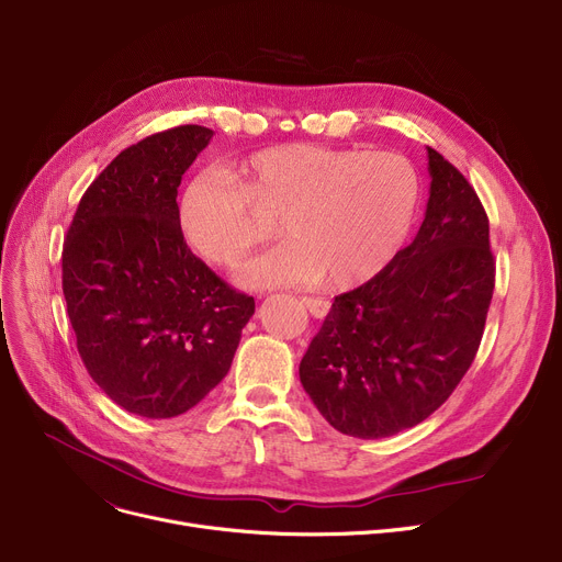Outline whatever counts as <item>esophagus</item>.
Listing matches in <instances>:
<instances>
[{"mask_svg":"<svg viewBox=\"0 0 562 562\" xmlns=\"http://www.w3.org/2000/svg\"><path fill=\"white\" fill-rule=\"evenodd\" d=\"M301 303L307 307V312H310L314 318H325L327 312H329V303L323 301V297H303Z\"/></svg>","mask_w":562,"mask_h":562,"instance_id":"1","label":"esophagus"}]
</instances>
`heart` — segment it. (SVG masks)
Returning <instances> with one entry per match:
<instances>
[{"instance_id": "b5f03b06", "label": "heart", "mask_w": 562, "mask_h": 562, "mask_svg": "<svg viewBox=\"0 0 562 562\" xmlns=\"http://www.w3.org/2000/svg\"><path fill=\"white\" fill-rule=\"evenodd\" d=\"M420 178L404 156L318 144H280L205 169L178 203L182 239L212 267L233 269L273 235L280 246L239 271L246 289L318 284L355 289L382 273L406 241Z\"/></svg>"}]
</instances>
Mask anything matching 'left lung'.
<instances>
[{
	"mask_svg": "<svg viewBox=\"0 0 562 562\" xmlns=\"http://www.w3.org/2000/svg\"><path fill=\"white\" fill-rule=\"evenodd\" d=\"M423 226L391 265L334 297L303 361L321 416L355 438L416 427L452 395L481 344L495 289L488 216L465 176L427 146Z\"/></svg>",
	"mask_w": 562,
	"mask_h": 562,
	"instance_id": "obj_1",
	"label": "left lung"
}]
</instances>
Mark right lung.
I'll return each mask as SVG.
<instances>
[{
    "label": "right lung",
    "instance_id": "add662e5",
    "mask_svg": "<svg viewBox=\"0 0 562 562\" xmlns=\"http://www.w3.org/2000/svg\"><path fill=\"white\" fill-rule=\"evenodd\" d=\"M214 131L196 124L124 148L88 187L63 246L79 355L128 414L173 418L228 375L255 301L187 248L178 184Z\"/></svg>",
    "mask_w": 562,
    "mask_h": 562
}]
</instances>
